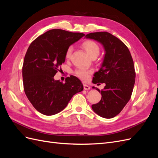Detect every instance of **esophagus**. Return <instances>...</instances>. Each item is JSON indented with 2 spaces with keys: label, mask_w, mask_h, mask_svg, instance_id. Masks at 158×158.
Instances as JSON below:
<instances>
[{
  "label": "esophagus",
  "mask_w": 158,
  "mask_h": 158,
  "mask_svg": "<svg viewBox=\"0 0 158 158\" xmlns=\"http://www.w3.org/2000/svg\"><path fill=\"white\" fill-rule=\"evenodd\" d=\"M84 89L85 90H88L90 89V87L89 86V85H88L87 84H84Z\"/></svg>",
  "instance_id": "1"
}]
</instances>
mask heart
<instances>
[{
  "label": "heart",
  "instance_id": "obj_1",
  "mask_svg": "<svg viewBox=\"0 0 158 158\" xmlns=\"http://www.w3.org/2000/svg\"><path fill=\"white\" fill-rule=\"evenodd\" d=\"M82 46L91 57H92L94 56H98V55L99 54V51H100L99 47L97 43H95L94 41H92V40L85 41L82 44ZM73 47L72 46L69 47L67 49V50H66V53H65V56L66 59H69L72 56V53H73ZM92 72L93 71L90 69H85V68H79L75 70L74 74L80 79L84 81H87L89 78V76L92 73Z\"/></svg>",
  "mask_w": 158,
  "mask_h": 158
}]
</instances>
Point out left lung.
Masks as SVG:
<instances>
[{
  "label": "left lung",
  "instance_id": "1",
  "mask_svg": "<svg viewBox=\"0 0 158 158\" xmlns=\"http://www.w3.org/2000/svg\"><path fill=\"white\" fill-rule=\"evenodd\" d=\"M103 45L106 51L99 71L94 74V84L105 83L100 91V102L92 106L100 117L111 118L120 113L131 99L136 73L134 62L128 47L115 36L106 31L90 33L85 36Z\"/></svg>",
  "mask_w": 158,
  "mask_h": 158
}]
</instances>
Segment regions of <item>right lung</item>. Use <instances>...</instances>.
Returning <instances> with one entry per match:
<instances>
[{"mask_svg":"<svg viewBox=\"0 0 158 158\" xmlns=\"http://www.w3.org/2000/svg\"><path fill=\"white\" fill-rule=\"evenodd\" d=\"M85 35L59 29L41 35L28 47L22 67L23 89L34 108L45 115H52L63 110L73 95L84 89L74 76L65 83L54 76L65 61L69 47Z\"/></svg>","mask_w":158,"mask_h":158,"instance_id":"1","label":"right lung"}]
</instances>
